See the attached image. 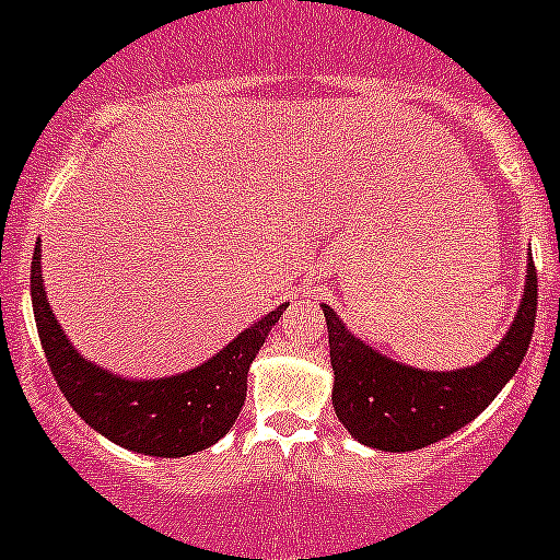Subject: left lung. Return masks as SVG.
<instances>
[{
  "instance_id": "left-lung-1",
  "label": "left lung",
  "mask_w": 560,
  "mask_h": 560,
  "mask_svg": "<svg viewBox=\"0 0 560 560\" xmlns=\"http://www.w3.org/2000/svg\"><path fill=\"white\" fill-rule=\"evenodd\" d=\"M536 268L528 262L525 295L506 339L481 363L457 372H421L380 355L350 334L334 308L328 323L334 407L339 421L363 446L416 452L470 424L514 377L528 352L536 323Z\"/></svg>"
}]
</instances>
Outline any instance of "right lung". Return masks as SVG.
Instances as JSON below:
<instances>
[{"instance_id":"add662e5","label":"right lung","mask_w":560,"mask_h":560,"mask_svg":"<svg viewBox=\"0 0 560 560\" xmlns=\"http://www.w3.org/2000/svg\"><path fill=\"white\" fill-rule=\"evenodd\" d=\"M32 308L37 336L65 399L92 430L150 457H188L226 435L246 401V374L284 306L270 312L215 358L164 380H125L84 361L68 345L46 301L40 246L32 257Z\"/></svg>"}]
</instances>
